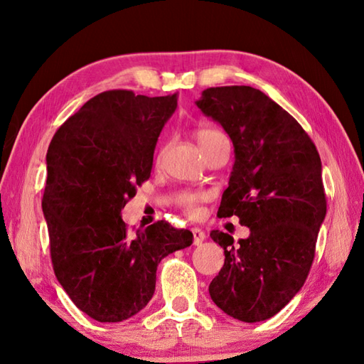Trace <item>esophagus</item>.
<instances>
[{"mask_svg":"<svg viewBox=\"0 0 364 364\" xmlns=\"http://www.w3.org/2000/svg\"><path fill=\"white\" fill-rule=\"evenodd\" d=\"M192 236H194V244L196 245H200L206 239L205 231L200 230V228H192Z\"/></svg>","mask_w":364,"mask_h":364,"instance_id":"34e87169","label":"esophagus"}]
</instances>
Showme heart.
<instances>
[{
	"label": "heart",
	"instance_id": "b5f03b06",
	"mask_svg": "<svg viewBox=\"0 0 364 364\" xmlns=\"http://www.w3.org/2000/svg\"><path fill=\"white\" fill-rule=\"evenodd\" d=\"M196 139H197V144L200 146V150H205L208 146L219 142V141H225V134L222 133V131L211 128V127H198L196 129ZM203 200V196L200 194H184L183 200H181V205L184 208V211H186L189 215H196L198 213V203Z\"/></svg>",
	"mask_w": 364,
	"mask_h": 364
}]
</instances>
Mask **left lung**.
<instances>
[{
	"instance_id": "1",
	"label": "left lung",
	"mask_w": 364,
	"mask_h": 364,
	"mask_svg": "<svg viewBox=\"0 0 364 364\" xmlns=\"http://www.w3.org/2000/svg\"><path fill=\"white\" fill-rule=\"evenodd\" d=\"M196 105L220 123L235 146L218 215H237L250 228L237 242L211 231L225 262L210 296L237 321H266L289 304L310 274L327 213L319 153L299 122L258 89L210 87Z\"/></svg>"
}]
</instances>
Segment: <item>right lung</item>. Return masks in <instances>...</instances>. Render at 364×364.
Returning <instances> with one entry per match:
<instances>
[{
    "mask_svg": "<svg viewBox=\"0 0 364 364\" xmlns=\"http://www.w3.org/2000/svg\"><path fill=\"white\" fill-rule=\"evenodd\" d=\"M176 100L102 92L65 120L48 146L42 210L53 269L73 304L98 322H122L145 308L161 259L194 239L166 220L129 233L120 215L150 178Z\"/></svg>",
    "mask_w": 364,
    "mask_h": 364,
    "instance_id": "right-lung-1",
    "label": "right lung"
}]
</instances>
